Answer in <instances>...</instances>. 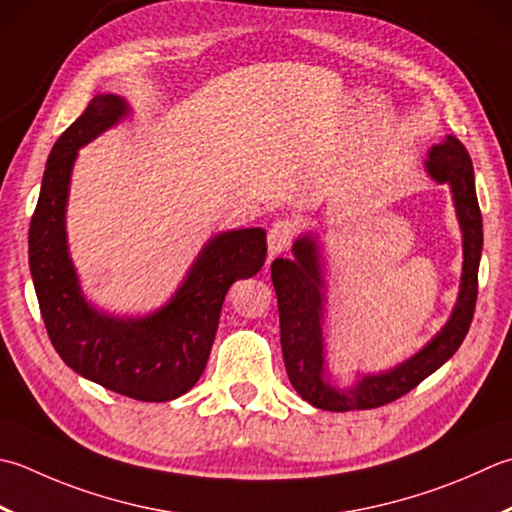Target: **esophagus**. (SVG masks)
<instances>
[{"mask_svg":"<svg viewBox=\"0 0 512 512\" xmlns=\"http://www.w3.org/2000/svg\"><path fill=\"white\" fill-rule=\"evenodd\" d=\"M297 237V226L290 219H279V222L273 224V228L268 230V250L270 255H279L284 250L290 248V244L295 242Z\"/></svg>","mask_w":512,"mask_h":512,"instance_id":"esophagus-1","label":"esophagus"}]
</instances>
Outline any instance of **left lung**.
Here are the masks:
<instances>
[{"instance_id": "obj_1", "label": "left lung", "mask_w": 512, "mask_h": 512, "mask_svg": "<svg viewBox=\"0 0 512 512\" xmlns=\"http://www.w3.org/2000/svg\"><path fill=\"white\" fill-rule=\"evenodd\" d=\"M428 173L439 184L453 188L459 224L464 230V273L462 290L453 317L422 353L384 375L364 377L355 388L335 390L324 382L322 353V273H319L317 246L310 237H299L293 250L295 259H275L270 277L277 293L282 353L290 384L308 404L322 410H366L395 402L428 375L448 362L462 346L473 322L477 304V273L482 257L484 228L482 210L475 193V170L466 146L455 137L430 150Z\"/></svg>"}]
</instances>
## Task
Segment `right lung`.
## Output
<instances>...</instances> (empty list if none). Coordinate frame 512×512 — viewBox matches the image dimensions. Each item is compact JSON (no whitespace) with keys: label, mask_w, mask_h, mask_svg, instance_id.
Here are the masks:
<instances>
[{"label":"right lung","mask_w":512,"mask_h":512,"mask_svg":"<svg viewBox=\"0 0 512 512\" xmlns=\"http://www.w3.org/2000/svg\"><path fill=\"white\" fill-rule=\"evenodd\" d=\"M117 95H95L50 150L28 228L33 273L46 333L59 357L82 377L139 402H168L202 377L228 288L259 273L266 230L244 228L210 242L173 302L146 319L99 315L79 293L66 250L64 210L77 148L126 115Z\"/></svg>","instance_id":"right-lung-1"}]
</instances>
